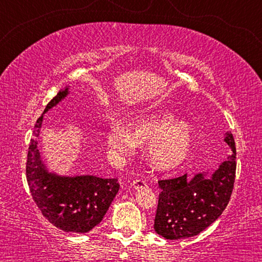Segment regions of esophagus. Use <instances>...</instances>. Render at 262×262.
<instances>
[{"mask_svg":"<svg viewBox=\"0 0 262 262\" xmlns=\"http://www.w3.org/2000/svg\"><path fill=\"white\" fill-rule=\"evenodd\" d=\"M132 185H133V187H134L135 189H141V188L147 187V183H145V181L142 180V179L134 180V181H133Z\"/></svg>","mask_w":262,"mask_h":262,"instance_id":"1","label":"esophagus"}]
</instances>
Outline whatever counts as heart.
<instances>
[{
    "instance_id": "b5f03b06",
    "label": "heart",
    "mask_w": 262,
    "mask_h": 262,
    "mask_svg": "<svg viewBox=\"0 0 262 262\" xmlns=\"http://www.w3.org/2000/svg\"><path fill=\"white\" fill-rule=\"evenodd\" d=\"M193 140L192 126L168 112L140 114L127 123V132L113 127L107 134L108 147L121 157L148 145L149 162L159 170L180 165L189 155Z\"/></svg>"
}]
</instances>
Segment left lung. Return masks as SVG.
<instances>
[{"mask_svg":"<svg viewBox=\"0 0 262 262\" xmlns=\"http://www.w3.org/2000/svg\"><path fill=\"white\" fill-rule=\"evenodd\" d=\"M224 141L232 150L228 159L210 177L208 172L187 173L159 180V193L154 229L162 237L177 241L196 236L219 219L227 208L236 177V145L230 132Z\"/></svg>","mask_w":262,"mask_h":262,"instance_id":"8db88e82","label":"left lung"}]
</instances>
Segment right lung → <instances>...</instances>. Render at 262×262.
Masks as SVG:
<instances>
[{
  "label": "right lung",
  "mask_w": 262,
  "mask_h": 262,
  "mask_svg": "<svg viewBox=\"0 0 262 262\" xmlns=\"http://www.w3.org/2000/svg\"><path fill=\"white\" fill-rule=\"evenodd\" d=\"M68 94L69 88L61 90L35 122L26 162V180L33 201L50 223L62 231L85 233L100 223L120 185L117 179L89 174L63 177L48 172L39 152L37 137L43 114Z\"/></svg>",
  "instance_id": "right-lung-1"
}]
</instances>
